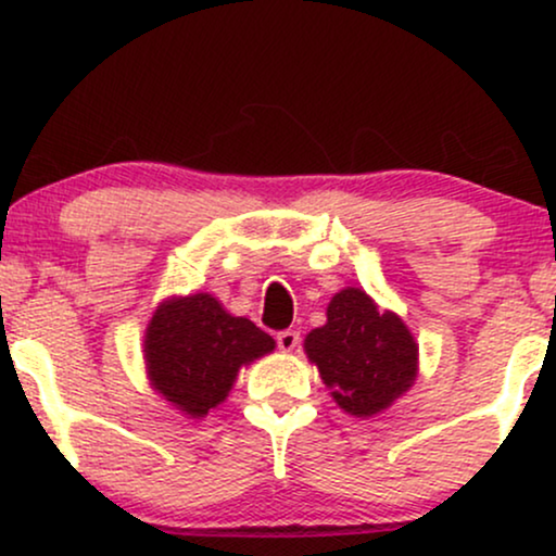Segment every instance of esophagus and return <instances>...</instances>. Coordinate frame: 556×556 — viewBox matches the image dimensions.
Listing matches in <instances>:
<instances>
[{"label":"esophagus","instance_id":"34e87169","mask_svg":"<svg viewBox=\"0 0 556 556\" xmlns=\"http://www.w3.org/2000/svg\"><path fill=\"white\" fill-rule=\"evenodd\" d=\"M276 341H278V346H280V349H283V352H293V349L301 344V333H299V331H293V329L278 331V337H276Z\"/></svg>","mask_w":556,"mask_h":556}]
</instances>
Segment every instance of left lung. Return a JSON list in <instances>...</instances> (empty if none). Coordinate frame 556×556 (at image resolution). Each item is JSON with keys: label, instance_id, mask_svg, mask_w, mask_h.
Segmentation results:
<instances>
[{"label": "left lung", "instance_id": "1", "mask_svg": "<svg viewBox=\"0 0 556 556\" xmlns=\"http://www.w3.org/2000/svg\"><path fill=\"white\" fill-rule=\"evenodd\" d=\"M311 364L344 413L371 417L402 397L417 377V344L405 321L379 311L362 288H344L326 324L303 341Z\"/></svg>", "mask_w": 556, "mask_h": 556}]
</instances>
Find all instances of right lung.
<instances>
[{
	"instance_id": "add662e5",
	"label": "right lung",
	"mask_w": 556,
	"mask_h": 556,
	"mask_svg": "<svg viewBox=\"0 0 556 556\" xmlns=\"http://www.w3.org/2000/svg\"><path fill=\"white\" fill-rule=\"evenodd\" d=\"M273 349L276 341L250 318L227 314L215 295L194 293L159 303L143 359L151 387L200 420L227 400L242 367Z\"/></svg>"
}]
</instances>
